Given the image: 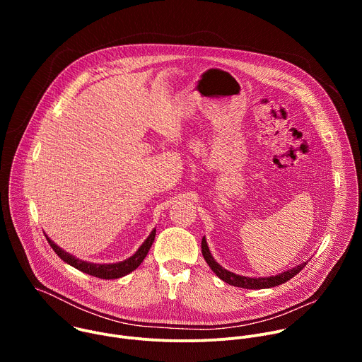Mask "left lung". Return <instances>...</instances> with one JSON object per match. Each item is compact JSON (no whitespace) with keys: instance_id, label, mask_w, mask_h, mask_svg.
Returning a JSON list of instances; mask_svg holds the SVG:
<instances>
[{"instance_id":"8db88e82","label":"left lung","mask_w":362,"mask_h":362,"mask_svg":"<svg viewBox=\"0 0 362 362\" xmlns=\"http://www.w3.org/2000/svg\"><path fill=\"white\" fill-rule=\"evenodd\" d=\"M202 253L206 264L209 265V268L216 274V276L219 279H222L223 282L232 285V286H238V288H245V289H267V288H274L278 286L281 284L288 282L291 278H293L296 274H299L302 271V268H305V265L308 264V261L288 269L284 271L278 275H272V276H262V278H250V276H243V275H238L235 272H230L228 269H225L223 267H221L215 257L211 253V249L208 246V242H206V238L203 236L202 239Z\"/></svg>"}]
</instances>
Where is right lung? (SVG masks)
<instances>
[{"label":"right lung","instance_id":"add662e5","mask_svg":"<svg viewBox=\"0 0 362 362\" xmlns=\"http://www.w3.org/2000/svg\"><path fill=\"white\" fill-rule=\"evenodd\" d=\"M44 235H45L49 246L53 247V250L70 267L81 271L83 274H87V275H91V276H95L100 279H117V278L129 275L130 272H133L134 269H137L140 267L147 252L151 247V243L154 242V236H156V228L150 232L147 239L141 243V246L130 257H127V259L120 261V262H115V264H93V262L78 259L77 256L66 252L63 247H60L57 243H54V240H51L47 233H44Z\"/></svg>","mask_w":362,"mask_h":362}]
</instances>
